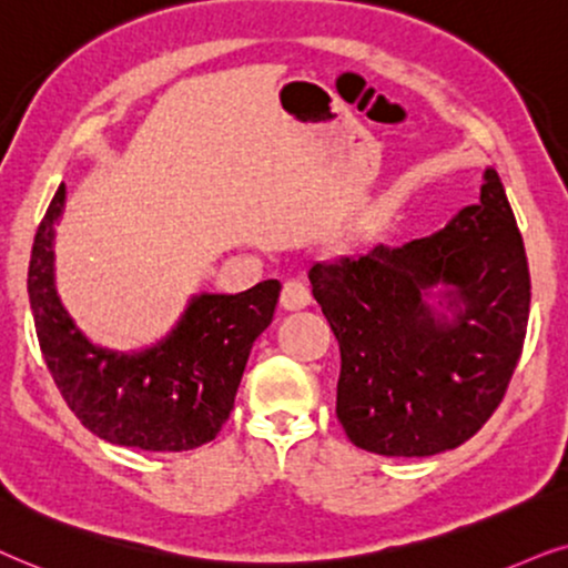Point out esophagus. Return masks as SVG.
<instances>
[{"label": "esophagus", "instance_id": "obj_1", "mask_svg": "<svg viewBox=\"0 0 568 568\" xmlns=\"http://www.w3.org/2000/svg\"><path fill=\"white\" fill-rule=\"evenodd\" d=\"M280 304H283V308H288V312H298V308H306L312 304V293H308L306 283H301V280H288L283 285V293H280Z\"/></svg>", "mask_w": 568, "mask_h": 568}]
</instances>
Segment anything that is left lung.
I'll use <instances>...</instances> for the list:
<instances>
[{"mask_svg": "<svg viewBox=\"0 0 568 568\" xmlns=\"http://www.w3.org/2000/svg\"><path fill=\"white\" fill-rule=\"evenodd\" d=\"M308 280L339 345L337 418L355 447L430 457L494 415L530 316L525 244L494 169L478 205L442 231L316 262ZM436 284L450 288L452 321L425 301Z\"/></svg>", "mask_w": 568, "mask_h": 568, "instance_id": "left-lung-1", "label": "left lung"}]
</instances>
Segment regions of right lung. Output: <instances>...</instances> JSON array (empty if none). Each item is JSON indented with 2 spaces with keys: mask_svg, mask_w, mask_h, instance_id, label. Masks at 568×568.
Masks as SVG:
<instances>
[{
  "mask_svg": "<svg viewBox=\"0 0 568 568\" xmlns=\"http://www.w3.org/2000/svg\"><path fill=\"white\" fill-rule=\"evenodd\" d=\"M67 189L36 231L28 296L38 345L59 395L98 438L145 452H186L213 442L229 420L254 339L270 327L280 283L236 296L202 293L176 327L140 353L98 347L74 327L54 285V225Z\"/></svg>",
  "mask_w": 568,
  "mask_h": 568,
  "instance_id": "right-lung-1",
  "label": "right lung"
}]
</instances>
